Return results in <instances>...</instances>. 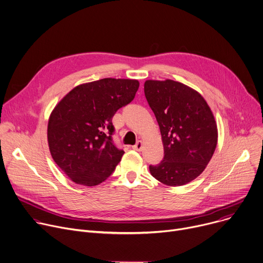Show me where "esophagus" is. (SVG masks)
I'll list each match as a JSON object with an SVG mask.
<instances>
[{
    "mask_svg": "<svg viewBox=\"0 0 263 263\" xmlns=\"http://www.w3.org/2000/svg\"><path fill=\"white\" fill-rule=\"evenodd\" d=\"M142 145H144V142H142L141 140H138L132 148H133L134 150H136V151H140L141 148H142Z\"/></svg>",
    "mask_w": 263,
    "mask_h": 263,
    "instance_id": "1",
    "label": "esophagus"
}]
</instances>
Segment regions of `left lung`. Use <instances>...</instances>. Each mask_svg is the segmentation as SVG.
Returning a JSON list of instances; mask_svg holds the SVG:
<instances>
[{
  "mask_svg": "<svg viewBox=\"0 0 263 263\" xmlns=\"http://www.w3.org/2000/svg\"><path fill=\"white\" fill-rule=\"evenodd\" d=\"M145 95L155 114L163 144V159L150 165L158 181L183 185L199 176L217 145V125L201 95L181 83L146 81Z\"/></svg>",
  "mask_w": 263,
  "mask_h": 263,
  "instance_id": "1",
  "label": "left lung"
}]
</instances>
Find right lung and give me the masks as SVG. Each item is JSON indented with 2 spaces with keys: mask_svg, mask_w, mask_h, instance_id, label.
<instances>
[{
  "mask_svg": "<svg viewBox=\"0 0 263 263\" xmlns=\"http://www.w3.org/2000/svg\"><path fill=\"white\" fill-rule=\"evenodd\" d=\"M138 87L136 80L103 79L77 86L55 106L47 129L49 150L71 180L93 186L113 173L125 152L112 139V117Z\"/></svg>",
  "mask_w": 263,
  "mask_h": 263,
  "instance_id": "1",
  "label": "right lung"
}]
</instances>
